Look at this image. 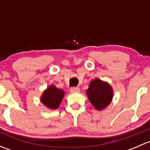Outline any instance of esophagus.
Returning <instances> with one entry per match:
<instances>
[{"label":"esophagus","mask_w":150,"mask_h":150,"mask_svg":"<svg viewBox=\"0 0 150 150\" xmlns=\"http://www.w3.org/2000/svg\"><path fill=\"white\" fill-rule=\"evenodd\" d=\"M71 92H78L80 91V88L78 87H72L70 88Z\"/></svg>","instance_id":"esophagus-1"}]
</instances>
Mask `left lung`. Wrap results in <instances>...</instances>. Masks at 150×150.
Listing matches in <instances>:
<instances>
[{
	"instance_id": "1",
	"label": "left lung",
	"mask_w": 150,
	"mask_h": 150,
	"mask_svg": "<svg viewBox=\"0 0 150 150\" xmlns=\"http://www.w3.org/2000/svg\"><path fill=\"white\" fill-rule=\"evenodd\" d=\"M86 93L90 102L98 110L105 108L112 99V88L107 83L99 79H95L90 83Z\"/></svg>"
}]
</instances>
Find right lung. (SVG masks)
Instances as JSON below:
<instances>
[{"instance_id": "obj_1", "label": "right lung", "mask_w": 150, "mask_h": 150, "mask_svg": "<svg viewBox=\"0 0 150 150\" xmlns=\"http://www.w3.org/2000/svg\"><path fill=\"white\" fill-rule=\"evenodd\" d=\"M64 96V91L62 89L57 88L54 86H51L43 93L41 97V102L44 105L50 109L58 108Z\"/></svg>"}]
</instances>
